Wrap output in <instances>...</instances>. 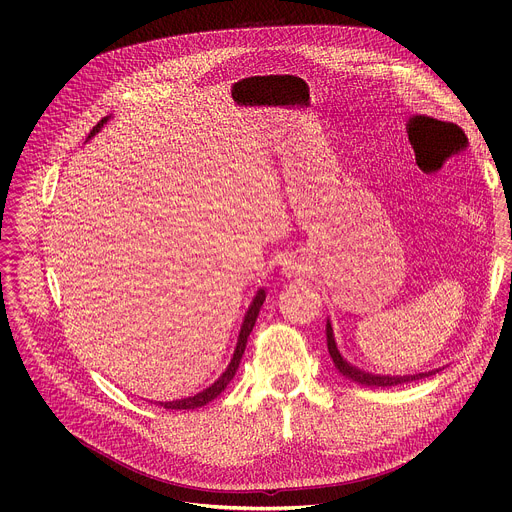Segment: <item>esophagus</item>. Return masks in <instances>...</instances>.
<instances>
[{"label":"esophagus","instance_id":"esophagus-1","mask_svg":"<svg viewBox=\"0 0 512 512\" xmlns=\"http://www.w3.org/2000/svg\"><path fill=\"white\" fill-rule=\"evenodd\" d=\"M283 271H285V275H294V273L300 271V265L294 263V261H287L285 267H283Z\"/></svg>","mask_w":512,"mask_h":512}]
</instances>
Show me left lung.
<instances>
[{
    "instance_id": "left-lung-1",
    "label": "left lung",
    "mask_w": 512,
    "mask_h": 512,
    "mask_svg": "<svg viewBox=\"0 0 512 512\" xmlns=\"http://www.w3.org/2000/svg\"><path fill=\"white\" fill-rule=\"evenodd\" d=\"M326 342H328V352L334 360V367L346 377V379H352L354 383L358 385H367V387H395V385H403V383H411V381H419V379H425V377H431L435 375L437 371H429V373H419V375H405V377H391V375H373V373H364L360 371L358 367H352L350 362H346L336 346V340H334V332H332V326H330V320L326 322Z\"/></svg>"
}]
</instances>
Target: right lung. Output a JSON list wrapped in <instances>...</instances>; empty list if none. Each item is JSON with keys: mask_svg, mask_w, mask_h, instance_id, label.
Masks as SVG:
<instances>
[{"mask_svg": "<svg viewBox=\"0 0 512 512\" xmlns=\"http://www.w3.org/2000/svg\"><path fill=\"white\" fill-rule=\"evenodd\" d=\"M107 119H109V117H103V119L93 127V131L89 133V137H93L95 133H99V129L107 123ZM263 302H265V289H259L257 296L253 298V304L249 306V310H247V314H245V320H243V326H241V332H239V340H237L235 354H233V358H231V362H229L227 371H225L221 377H218V381H214L208 389H204L202 393H196L194 397H186V399H178V401L160 403L164 409H196V407H202V405L210 403L212 399H216L218 395H221V393L227 389V385L233 381V377H235V373H237V369H239V362H241L243 352H245V346H247V338H249V334H251L255 322H257V316H259V310H261Z\"/></svg>", "mask_w": 512, "mask_h": 512, "instance_id": "obj_1", "label": "right lung"}]
</instances>
